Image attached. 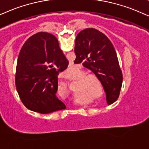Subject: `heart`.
<instances>
[{
  "label": "heart",
  "mask_w": 149,
  "mask_h": 149,
  "mask_svg": "<svg viewBox=\"0 0 149 149\" xmlns=\"http://www.w3.org/2000/svg\"><path fill=\"white\" fill-rule=\"evenodd\" d=\"M82 75H83V73L82 72H80H80H78V76H80L81 77V76H82ZM85 78H86V76L82 77V78H81L80 81H79V84H80V87L82 88L88 89V90L90 91L91 93H92V88H91V85L89 84V83H88V82H86V80H84ZM95 79H96V80H97V78H95ZM63 85L64 86H65V87L67 86V84L65 82H63Z\"/></svg>",
  "instance_id": "obj_1"
}]
</instances>
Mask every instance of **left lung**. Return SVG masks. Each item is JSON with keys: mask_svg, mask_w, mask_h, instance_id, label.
<instances>
[{"mask_svg": "<svg viewBox=\"0 0 149 149\" xmlns=\"http://www.w3.org/2000/svg\"><path fill=\"white\" fill-rule=\"evenodd\" d=\"M75 64L82 63L90 69L104 86L108 105L119 96L123 75L112 43L98 30L88 28L80 31L76 38Z\"/></svg>", "mask_w": 149, "mask_h": 149, "instance_id": "left-lung-1", "label": "left lung"}]
</instances>
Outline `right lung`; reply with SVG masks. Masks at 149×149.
Masks as SVG:
<instances>
[{
	"label": "right lung",
	"mask_w": 149,
	"mask_h": 149,
	"mask_svg": "<svg viewBox=\"0 0 149 149\" xmlns=\"http://www.w3.org/2000/svg\"><path fill=\"white\" fill-rule=\"evenodd\" d=\"M68 64L54 35L39 32L29 37L19 54L15 73V86L22 104L40 114L66 108L56 93L58 75Z\"/></svg>",
	"instance_id": "right-lung-1"
}]
</instances>
